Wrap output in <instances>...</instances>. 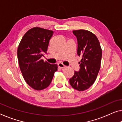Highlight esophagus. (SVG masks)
I'll list each match as a JSON object with an SVG mask.
<instances>
[{
    "label": "esophagus",
    "mask_w": 122,
    "mask_h": 122,
    "mask_svg": "<svg viewBox=\"0 0 122 122\" xmlns=\"http://www.w3.org/2000/svg\"><path fill=\"white\" fill-rule=\"evenodd\" d=\"M58 67H61V68H65V67H66V66L63 64L62 63H58Z\"/></svg>",
    "instance_id": "obj_1"
}]
</instances>
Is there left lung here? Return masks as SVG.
Here are the masks:
<instances>
[{
	"mask_svg": "<svg viewBox=\"0 0 122 122\" xmlns=\"http://www.w3.org/2000/svg\"><path fill=\"white\" fill-rule=\"evenodd\" d=\"M78 44L77 55L81 56L80 69L69 80L73 88L78 91L88 89L97 77L100 68L102 50L96 35L83 29L73 30Z\"/></svg>",
	"mask_w": 122,
	"mask_h": 122,
	"instance_id": "left-lung-1",
	"label": "left lung"
}]
</instances>
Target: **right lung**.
<instances>
[{
  "mask_svg": "<svg viewBox=\"0 0 122 122\" xmlns=\"http://www.w3.org/2000/svg\"><path fill=\"white\" fill-rule=\"evenodd\" d=\"M53 31L34 27L25 33L17 49L20 70L24 80L37 91L44 89L50 85L57 64H50L41 59L46 53Z\"/></svg>",
  "mask_w": 122,
  "mask_h": 122,
  "instance_id": "obj_1",
  "label": "right lung"
}]
</instances>
